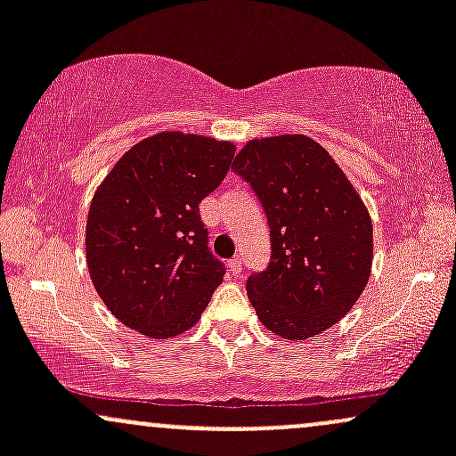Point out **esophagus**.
Instances as JSON below:
<instances>
[{
    "instance_id": "1",
    "label": "esophagus",
    "mask_w": 456,
    "mask_h": 456,
    "mask_svg": "<svg viewBox=\"0 0 456 456\" xmlns=\"http://www.w3.org/2000/svg\"><path fill=\"white\" fill-rule=\"evenodd\" d=\"M229 270L233 272V274H240V270H242V259L240 257H233V259H229Z\"/></svg>"
}]
</instances>
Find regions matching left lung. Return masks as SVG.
<instances>
[{
	"instance_id": "left-lung-1",
	"label": "left lung",
	"mask_w": 456,
	"mask_h": 456,
	"mask_svg": "<svg viewBox=\"0 0 456 456\" xmlns=\"http://www.w3.org/2000/svg\"><path fill=\"white\" fill-rule=\"evenodd\" d=\"M232 169L270 224L268 268L246 281L259 322L289 341L341 322L373 265V223L341 167L306 134H276L248 141Z\"/></svg>"
}]
</instances>
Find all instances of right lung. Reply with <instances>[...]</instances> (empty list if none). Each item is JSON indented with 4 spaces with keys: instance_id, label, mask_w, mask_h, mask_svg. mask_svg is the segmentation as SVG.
Returning <instances> with one entry per match:
<instances>
[{
    "instance_id": "add662e5",
    "label": "right lung",
    "mask_w": 456,
    "mask_h": 456,
    "mask_svg": "<svg viewBox=\"0 0 456 456\" xmlns=\"http://www.w3.org/2000/svg\"><path fill=\"white\" fill-rule=\"evenodd\" d=\"M232 141L177 130L151 134L96 188L86 224L87 268L104 306L150 338L192 328L223 282L199 203L216 191Z\"/></svg>"
}]
</instances>
